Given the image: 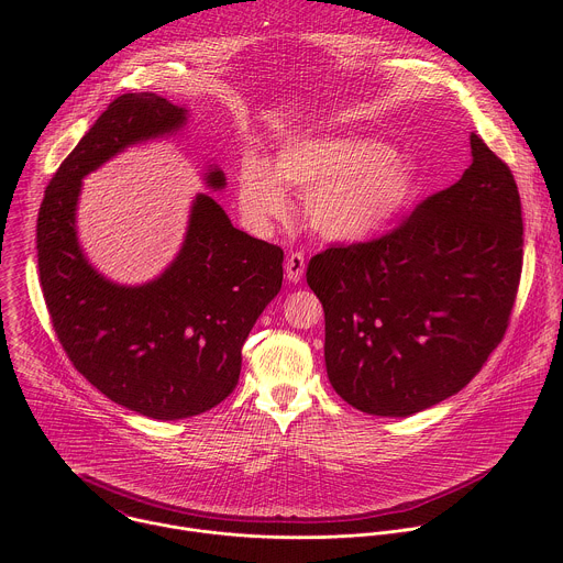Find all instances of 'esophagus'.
Listing matches in <instances>:
<instances>
[{"instance_id": "34e87169", "label": "esophagus", "mask_w": 563, "mask_h": 563, "mask_svg": "<svg viewBox=\"0 0 563 563\" xmlns=\"http://www.w3.org/2000/svg\"><path fill=\"white\" fill-rule=\"evenodd\" d=\"M285 272H287V278L291 283H300L302 274H305V256L300 252H294L287 256V263H285Z\"/></svg>"}]
</instances>
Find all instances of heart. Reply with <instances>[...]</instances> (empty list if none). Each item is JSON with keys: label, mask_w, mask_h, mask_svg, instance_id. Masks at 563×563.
<instances>
[{"label": "heart", "mask_w": 563, "mask_h": 563, "mask_svg": "<svg viewBox=\"0 0 563 563\" xmlns=\"http://www.w3.org/2000/svg\"><path fill=\"white\" fill-rule=\"evenodd\" d=\"M285 187L307 194L311 229L336 243H363L396 224L419 194L412 163L365 135H311L280 146L272 167L247 157L238 176V202L261 227L285 220Z\"/></svg>", "instance_id": "heart-1"}]
</instances>
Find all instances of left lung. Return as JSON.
Returning a JSON list of instances; mask_svg holds the SVG:
<instances>
[{"label": "left lung", "instance_id": "8db88e82", "mask_svg": "<svg viewBox=\"0 0 563 563\" xmlns=\"http://www.w3.org/2000/svg\"><path fill=\"white\" fill-rule=\"evenodd\" d=\"M472 165L389 233L307 267L325 311V365L361 412L410 417L463 389L501 343L523 263L512 172L476 133Z\"/></svg>", "mask_w": 563, "mask_h": 563}]
</instances>
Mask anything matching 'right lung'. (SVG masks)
<instances>
[{
    "mask_svg": "<svg viewBox=\"0 0 563 563\" xmlns=\"http://www.w3.org/2000/svg\"><path fill=\"white\" fill-rule=\"evenodd\" d=\"M187 109L155 93H124L77 142L44 191L37 267L55 334L113 404L157 421L216 408L238 385L243 350L283 285V250L231 224L198 194L176 261L155 280L118 285L91 267L75 229L82 178L131 144L167 137ZM207 187L222 189L216 167Z\"/></svg>",
    "mask_w": 563,
    "mask_h": 563,
    "instance_id": "obj_1",
    "label": "right lung"
}]
</instances>
